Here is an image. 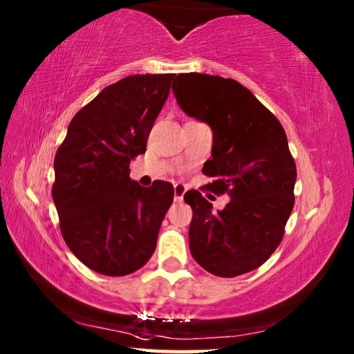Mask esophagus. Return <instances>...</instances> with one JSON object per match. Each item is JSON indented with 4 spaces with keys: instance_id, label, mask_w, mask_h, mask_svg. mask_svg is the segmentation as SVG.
<instances>
[{
    "instance_id": "1",
    "label": "esophagus",
    "mask_w": 354,
    "mask_h": 354,
    "mask_svg": "<svg viewBox=\"0 0 354 354\" xmlns=\"http://www.w3.org/2000/svg\"><path fill=\"white\" fill-rule=\"evenodd\" d=\"M187 192L184 184H175V189H173V194H175V201H183L184 194Z\"/></svg>"
}]
</instances>
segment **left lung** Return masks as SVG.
Masks as SVG:
<instances>
[{
  "instance_id": "obj_1",
  "label": "left lung",
  "mask_w": 354,
  "mask_h": 354,
  "mask_svg": "<svg viewBox=\"0 0 354 354\" xmlns=\"http://www.w3.org/2000/svg\"><path fill=\"white\" fill-rule=\"evenodd\" d=\"M171 89L184 113L214 131L212 159L203 167L214 181L201 190L230 196L226 207L214 212L201 192L184 195L194 210L190 252L218 277L254 271L279 248L294 207L297 170L283 127L234 79L178 74Z\"/></svg>"
}]
</instances>
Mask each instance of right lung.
<instances>
[{"instance_id":"add662e5","label":"right lung","mask_w":354,"mask_h":354,"mask_svg":"<svg viewBox=\"0 0 354 354\" xmlns=\"http://www.w3.org/2000/svg\"><path fill=\"white\" fill-rule=\"evenodd\" d=\"M175 74L125 77L77 113L55 153L53 198L63 240L93 271L122 277L142 268L173 203V185L130 178Z\"/></svg>"}]
</instances>
